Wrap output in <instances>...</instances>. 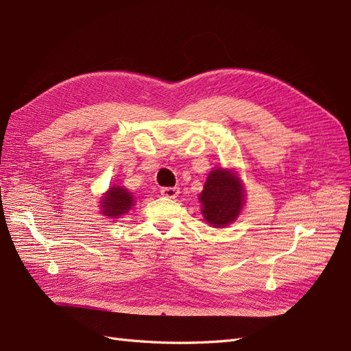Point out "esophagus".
Instances as JSON below:
<instances>
[{
    "label": "esophagus",
    "mask_w": 351,
    "mask_h": 351,
    "mask_svg": "<svg viewBox=\"0 0 351 351\" xmlns=\"http://www.w3.org/2000/svg\"><path fill=\"white\" fill-rule=\"evenodd\" d=\"M160 193L167 199H175V197H178L179 189H178V186H165V189L160 190Z\"/></svg>",
    "instance_id": "1"
}]
</instances>
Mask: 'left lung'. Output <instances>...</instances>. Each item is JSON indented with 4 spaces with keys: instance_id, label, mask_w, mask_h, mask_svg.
Returning a JSON list of instances; mask_svg holds the SVG:
<instances>
[{
    "instance_id": "obj_1",
    "label": "left lung",
    "mask_w": 351,
    "mask_h": 351,
    "mask_svg": "<svg viewBox=\"0 0 351 351\" xmlns=\"http://www.w3.org/2000/svg\"><path fill=\"white\" fill-rule=\"evenodd\" d=\"M203 218L213 227L233 223L245 203L242 181L232 170L214 169L199 195Z\"/></svg>"
}]
</instances>
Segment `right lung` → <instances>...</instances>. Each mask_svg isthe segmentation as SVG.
Segmentation results:
<instances>
[{
	"label": "right lung",
	"mask_w": 351,
	"mask_h": 351,
	"mask_svg": "<svg viewBox=\"0 0 351 351\" xmlns=\"http://www.w3.org/2000/svg\"><path fill=\"white\" fill-rule=\"evenodd\" d=\"M101 214L106 217L118 218L121 215H125L130 208L133 206V195L124 186H110L109 191L103 195L101 199Z\"/></svg>",
	"instance_id": "right-lung-1"
}]
</instances>
